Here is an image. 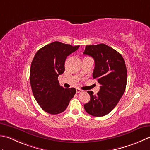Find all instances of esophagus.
<instances>
[{
	"label": "esophagus",
	"instance_id": "1",
	"mask_svg": "<svg viewBox=\"0 0 150 150\" xmlns=\"http://www.w3.org/2000/svg\"><path fill=\"white\" fill-rule=\"evenodd\" d=\"M82 91H83L81 90V89H79V88H76V93H81Z\"/></svg>",
	"mask_w": 150,
	"mask_h": 150
}]
</instances>
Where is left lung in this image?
<instances>
[{"label": "left lung", "mask_w": 150, "mask_h": 150, "mask_svg": "<svg viewBox=\"0 0 150 150\" xmlns=\"http://www.w3.org/2000/svg\"><path fill=\"white\" fill-rule=\"evenodd\" d=\"M83 54L94 60L93 76L100 84L96 95L88 91L91 100L84 105L87 113L103 117L109 113L120 100L126 89L127 69L122 55L105 44L87 45Z\"/></svg>", "instance_id": "8db88e82"}]
</instances>
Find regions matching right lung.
Returning a JSON list of instances; mask_svg holds the SVG:
<instances>
[{"instance_id": "add662e5", "label": "right lung", "mask_w": 150, "mask_h": 150, "mask_svg": "<svg viewBox=\"0 0 150 150\" xmlns=\"http://www.w3.org/2000/svg\"><path fill=\"white\" fill-rule=\"evenodd\" d=\"M79 47L55 41L39 49L33 57L30 67V85L37 102L48 113L63 112L76 94L75 88L60 86L57 78L65 71L67 57Z\"/></svg>"}]
</instances>
